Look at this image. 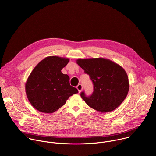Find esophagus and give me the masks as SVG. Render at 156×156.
Returning <instances> with one entry per match:
<instances>
[{
	"mask_svg": "<svg viewBox=\"0 0 156 156\" xmlns=\"http://www.w3.org/2000/svg\"><path fill=\"white\" fill-rule=\"evenodd\" d=\"M76 88L78 89V91H79V93H81V91L83 90V86H82V84H79L76 86Z\"/></svg>",
	"mask_w": 156,
	"mask_h": 156,
	"instance_id": "1",
	"label": "esophagus"
}]
</instances>
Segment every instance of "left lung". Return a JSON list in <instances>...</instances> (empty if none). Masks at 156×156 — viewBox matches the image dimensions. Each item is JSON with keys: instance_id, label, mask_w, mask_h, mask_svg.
Returning a JSON list of instances; mask_svg holds the SVG:
<instances>
[{"instance_id": "obj_1", "label": "left lung", "mask_w": 156, "mask_h": 156, "mask_svg": "<svg viewBox=\"0 0 156 156\" xmlns=\"http://www.w3.org/2000/svg\"><path fill=\"white\" fill-rule=\"evenodd\" d=\"M77 64L90 76L94 91L90 97L84 92L81 97L93 109L101 113L117 108L126 98L129 87L128 77L124 69L108 58H78Z\"/></svg>"}]
</instances>
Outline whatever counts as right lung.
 <instances>
[{
    "label": "right lung",
    "mask_w": 156,
    "mask_h": 156,
    "mask_svg": "<svg viewBox=\"0 0 156 156\" xmlns=\"http://www.w3.org/2000/svg\"><path fill=\"white\" fill-rule=\"evenodd\" d=\"M70 59L56 55L39 62L29 75L25 91L32 106L41 112L52 114L62 107L70 96L78 93L70 84V77L62 69Z\"/></svg>",
    "instance_id": "add662e5"
}]
</instances>
